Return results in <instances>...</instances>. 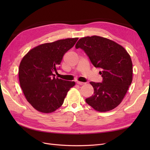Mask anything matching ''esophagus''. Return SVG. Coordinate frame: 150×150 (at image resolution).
<instances>
[{
    "label": "esophagus",
    "mask_w": 150,
    "mask_h": 150,
    "mask_svg": "<svg viewBox=\"0 0 150 150\" xmlns=\"http://www.w3.org/2000/svg\"><path fill=\"white\" fill-rule=\"evenodd\" d=\"M77 84L79 85H83V84H84L85 83H83V82H80V81H77Z\"/></svg>",
    "instance_id": "34e87169"
}]
</instances>
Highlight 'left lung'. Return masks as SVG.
Masks as SVG:
<instances>
[{
    "mask_svg": "<svg viewBox=\"0 0 150 150\" xmlns=\"http://www.w3.org/2000/svg\"><path fill=\"white\" fill-rule=\"evenodd\" d=\"M75 47L83 50L92 64L100 69L103 78L101 83L90 82L94 94L86 102L99 112L115 108L132 82L133 64L129 54L116 42L96 35L80 39Z\"/></svg>",
    "mask_w": 150,
    "mask_h": 150,
    "instance_id": "left-lung-1",
    "label": "left lung"
}]
</instances>
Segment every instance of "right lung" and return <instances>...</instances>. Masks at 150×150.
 Returning <instances> with one entry per match:
<instances>
[{"label": "right lung", "instance_id": "right-lung-1", "mask_svg": "<svg viewBox=\"0 0 150 150\" xmlns=\"http://www.w3.org/2000/svg\"><path fill=\"white\" fill-rule=\"evenodd\" d=\"M78 38L46 43L33 48L22 59L19 69L21 87L28 101L36 110L52 112L64 103L74 81L56 78L63 56Z\"/></svg>", "mask_w": 150, "mask_h": 150}]
</instances>
